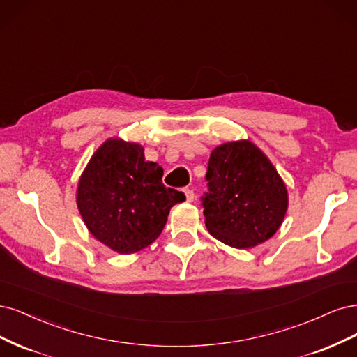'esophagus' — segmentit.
I'll use <instances>...</instances> for the list:
<instances>
[{
	"label": "esophagus",
	"instance_id": "1",
	"mask_svg": "<svg viewBox=\"0 0 357 357\" xmlns=\"http://www.w3.org/2000/svg\"><path fill=\"white\" fill-rule=\"evenodd\" d=\"M183 192H185V199H187V202H192V200H194V191H192V190L185 188V190H183Z\"/></svg>",
	"mask_w": 357,
	"mask_h": 357
}]
</instances>
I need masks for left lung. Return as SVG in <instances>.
Returning a JSON list of instances; mask_svg holds the SVG:
<instances>
[{"label": "left lung", "mask_w": 357, "mask_h": 357, "mask_svg": "<svg viewBox=\"0 0 357 357\" xmlns=\"http://www.w3.org/2000/svg\"><path fill=\"white\" fill-rule=\"evenodd\" d=\"M202 197L208 231L237 249L254 248L278 231L287 211V190L267 155L250 141L216 146Z\"/></svg>", "instance_id": "left-lung-1"}]
</instances>
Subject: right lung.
I'll return each mask as SVG.
<instances>
[{
	"label": "right lung",
	"instance_id": "add662e5",
	"mask_svg": "<svg viewBox=\"0 0 357 357\" xmlns=\"http://www.w3.org/2000/svg\"><path fill=\"white\" fill-rule=\"evenodd\" d=\"M163 167L145 162L139 144L108 139L91 155L77 188L89 231L119 254H133L162 234L172 206L185 200L167 188Z\"/></svg>",
	"mask_w": 357,
	"mask_h": 357
}]
</instances>
